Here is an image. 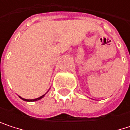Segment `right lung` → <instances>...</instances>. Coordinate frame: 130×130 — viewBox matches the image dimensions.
Returning <instances> with one entry per match:
<instances>
[{"instance_id":"add662e5","label":"right lung","mask_w":130,"mask_h":130,"mask_svg":"<svg viewBox=\"0 0 130 130\" xmlns=\"http://www.w3.org/2000/svg\"><path fill=\"white\" fill-rule=\"evenodd\" d=\"M45 95H42V96H40L39 98H37V99H23V98H22V97H20L22 100H24V101H27V102H34V101H37V100H39L41 98H43V96H44Z\"/></svg>"}]
</instances>
